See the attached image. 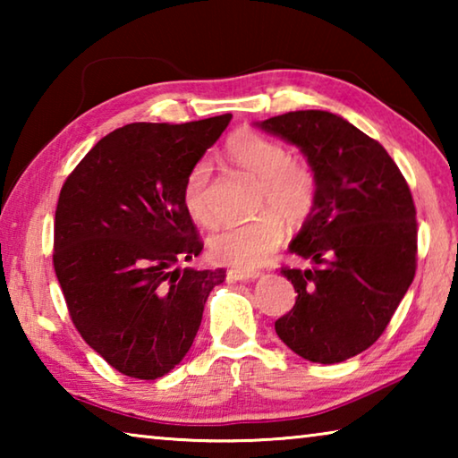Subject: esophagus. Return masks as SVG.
<instances>
[{
	"instance_id": "34e87169",
	"label": "esophagus",
	"mask_w": 458,
	"mask_h": 458,
	"mask_svg": "<svg viewBox=\"0 0 458 458\" xmlns=\"http://www.w3.org/2000/svg\"><path fill=\"white\" fill-rule=\"evenodd\" d=\"M259 276H260L259 270H228L226 273L228 283H246V281H254V278Z\"/></svg>"
}]
</instances>
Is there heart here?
<instances>
[{"instance_id": "1", "label": "heart", "mask_w": 458, "mask_h": 458, "mask_svg": "<svg viewBox=\"0 0 458 458\" xmlns=\"http://www.w3.org/2000/svg\"><path fill=\"white\" fill-rule=\"evenodd\" d=\"M228 157L248 174L259 177L257 210L248 222L224 224L208 238L214 260L234 268H254L265 262L283 242L284 221L303 222L313 210L317 198V177L305 159L289 157V151L275 139L242 129L230 137ZM210 180V164L198 161L182 188L185 212L199 224L212 222V210L206 199Z\"/></svg>"}]
</instances>
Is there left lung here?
<instances>
[{"mask_svg": "<svg viewBox=\"0 0 458 458\" xmlns=\"http://www.w3.org/2000/svg\"><path fill=\"white\" fill-rule=\"evenodd\" d=\"M299 147L317 198L291 254L311 267L283 268L297 291L275 323L303 360L339 363L382 335L416 273V208L382 145L329 111H293L257 123Z\"/></svg>", "mask_w": 458, "mask_h": 458, "instance_id": "left-lung-1", "label": "left lung"}]
</instances>
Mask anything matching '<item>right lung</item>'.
Here are the masks:
<instances>
[{
  "mask_svg": "<svg viewBox=\"0 0 458 458\" xmlns=\"http://www.w3.org/2000/svg\"><path fill=\"white\" fill-rule=\"evenodd\" d=\"M232 114L131 123L100 139L62 185L54 270L82 339L121 374L157 379L196 339L222 268H180L201 252L182 188Z\"/></svg>",
  "mask_w": 458,
  "mask_h": 458,
  "instance_id": "obj_1",
  "label": "right lung"
}]
</instances>
